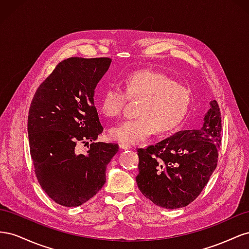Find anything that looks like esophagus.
Returning a JSON list of instances; mask_svg holds the SVG:
<instances>
[{"label": "esophagus", "instance_id": "obj_1", "mask_svg": "<svg viewBox=\"0 0 249 249\" xmlns=\"http://www.w3.org/2000/svg\"><path fill=\"white\" fill-rule=\"evenodd\" d=\"M120 148L122 149H130V148H132V146L131 145H129V144H124V143H120Z\"/></svg>", "mask_w": 249, "mask_h": 249}]
</instances>
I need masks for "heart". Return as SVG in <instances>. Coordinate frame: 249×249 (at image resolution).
Instances as JSON below:
<instances>
[{"label":"heart","mask_w":249,"mask_h":249,"mask_svg":"<svg viewBox=\"0 0 249 249\" xmlns=\"http://www.w3.org/2000/svg\"><path fill=\"white\" fill-rule=\"evenodd\" d=\"M124 89L110 86L100 105L105 116L115 118L123 114L129 101H140L138 117L125 120L110 129V137L124 144H137L157 132L165 134L182 123L192 102L191 90L160 71H132L124 82Z\"/></svg>","instance_id":"1"}]
</instances>
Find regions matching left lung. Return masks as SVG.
Wrapping results in <instances>:
<instances>
[{
  "label": "left lung",
  "instance_id": "left-lung-1",
  "mask_svg": "<svg viewBox=\"0 0 249 249\" xmlns=\"http://www.w3.org/2000/svg\"><path fill=\"white\" fill-rule=\"evenodd\" d=\"M220 144L221 112L213 101L200 129L179 131L155 145L137 149L139 190L165 209L188 206L217 167Z\"/></svg>",
  "mask_w": 249,
  "mask_h": 249
}]
</instances>
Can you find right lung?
Masks as SVG:
<instances>
[{
	"label": "right lung",
	"instance_id": "add662e5",
	"mask_svg": "<svg viewBox=\"0 0 249 249\" xmlns=\"http://www.w3.org/2000/svg\"><path fill=\"white\" fill-rule=\"evenodd\" d=\"M108 57H71L59 62L37 88L30 105L28 134L35 176L58 205L78 207L106 183L116 143L93 142L104 131L94 89L108 71ZM90 141L85 154L74 148ZM87 143V142H86Z\"/></svg>",
	"mask_w": 249,
	"mask_h": 249
}]
</instances>
